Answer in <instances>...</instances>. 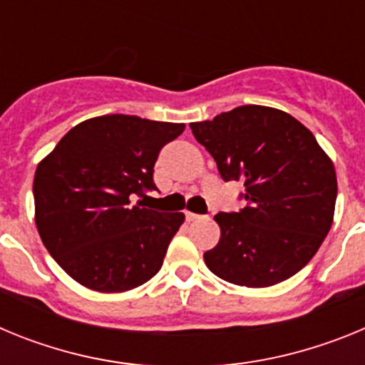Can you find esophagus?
<instances>
[{
  "label": "esophagus",
  "instance_id": "1",
  "mask_svg": "<svg viewBox=\"0 0 365 365\" xmlns=\"http://www.w3.org/2000/svg\"><path fill=\"white\" fill-rule=\"evenodd\" d=\"M186 219H188V221H197V219H202V215H199V214H193V212H186Z\"/></svg>",
  "mask_w": 365,
  "mask_h": 365
}]
</instances>
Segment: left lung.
Returning <instances> with one entry per match:
<instances>
[{
	"label": "left lung",
	"instance_id": "8db88e82",
	"mask_svg": "<svg viewBox=\"0 0 365 365\" xmlns=\"http://www.w3.org/2000/svg\"><path fill=\"white\" fill-rule=\"evenodd\" d=\"M217 163L222 180H240L247 201L219 212L221 240L205 252L225 282L270 287L312 259L333 225L336 173L314 135L289 113L241 106L214 120L190 124Z\"/></svg>",
	"mask_w": 365,
	"mask_h": 365
}]
</instances>
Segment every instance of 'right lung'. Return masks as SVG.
<instances>
[{
	"mask_svg": "<svg viewBox=\"0 0 365 365\" xmlns=\"http://www.w3.org/2000/svg\"><path fill=\"white\" fill-rule=\"evenodd\" d=\"M182 131L185 124L104 115L74 125L38 164V232L71 278L93 291L122 292L159 272L185 215L131 199L157 190L155 163Z\"/></svg>",
	"mask_w": 365,
	"mask_h": 365,
	"instance_id": "right-lung-1",
	"label": "right lung"
}]
</instances>
